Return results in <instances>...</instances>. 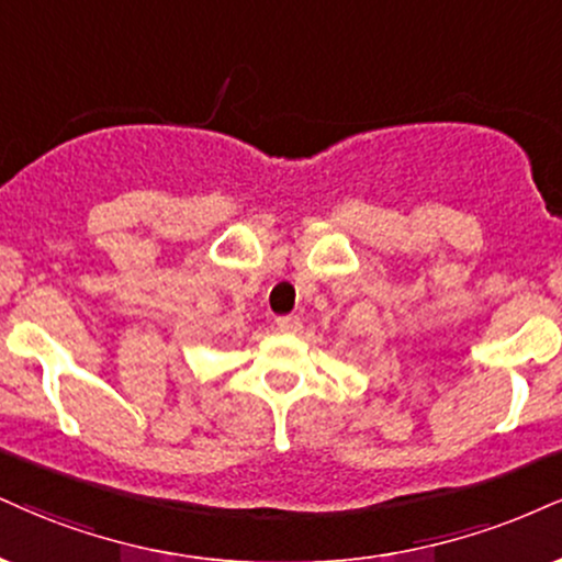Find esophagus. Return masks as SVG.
<instances>
[{"label": "esophagus", "instance_id": "1", "mask_svg": "<svg viewBox=\"0 0 562 562\" xmlns=\"http://www.w3.org/2000/svg\"><path fill=\"white\" fill-rule=\"evenodd\" d=\"M277 329H280V333H288V335H295V333H301V327H303V322H301V316H277Z\"/></svg>", "mask_w": 562, "mask_h": 562}]
</instances>
